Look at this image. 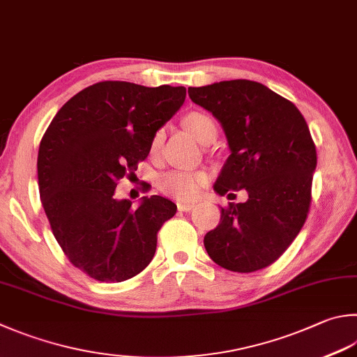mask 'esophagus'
<instances>
[{
  "label": "esophagus",
  "mask_w": 357,
  "mask_h": 357,
  "mask_svg": "<svg viewBox=\"0 0 357 357\" xmlns=\"http://www.w3.org/2000/svg\"><path fill=\"white\" fill-rule=\"evenodd\" d=\"M177 208H178V211L188 213V211H191V210H192L194 205H192V204H186V202H178V204H177Z\"/></svg>",
  "instance_id": "34e87169"
}]
</instances>
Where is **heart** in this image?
Listing matches in <instances>:
<instances>
[{
  "instance_id": "obj_1",
  "label": "heart",
  "mask_w": 357,
  "mask_h": 357,
  "mask_svg": "<svg viewBox=\"0 0 357 357\" xmlns=\"http://www.w3.org/2000/svg\"><path fill=\"white\" fill-rule=\"evenodd\" d=\"M183 126L191 135L199 139L202 143L208 133H216V126L214 121L205 115V113L192 112L186 115L183 119ZM163 130H158L152 138L151 149L152 152H157L161 143H163ZM208 181L206 172L204 171H191V169H172L165 172L163 176L158 178V188L167 196L177 199L180 202H192L197 199L202 191V188Z\"/></svg>"
}]
</instances>
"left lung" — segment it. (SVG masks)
Here are the masks:
<instances>
[{
    "mask_svg": "<svg viewBox=\"0 0 357 357\" xmlns=\"http://www.w3.org/2000/svg\"><path fill=\"white\" fill-rule=\"evenodd\" d=\"M188 95L219 121L231 151L214 191L248 194L244 204L222 208L205 248L227 271L257 272L277 261L305 225L317 166L311 132L291 100L253 80L190 86Z\"/></svg>",
    "mask_w": 357,
    "mask_h": 357,
    "instance_id": "8db88e82",
    "label": "left lung"
}]
</instances>
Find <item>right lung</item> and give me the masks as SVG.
I'll return each mask as SVG.
<instances>
[{
	"instance_id": "right-lung-1",
	"label": "right lung",
	"mask_w": 357,
	"mask_h": 357,
	"mask_svg": "<svg viewBox=\"0 0 357 357\" xmlns=\"http://www.w3.org/2000/svg\"><path fill=\"white\" fill-rule=\"evenodd\" d=\"M185 86L105 80L73 96L40 141L38 191L54 238L74 267L102 283L144 271L157 233L177 211L174 202L143 197L138 208L115 199L152 138L185 102Z\"/></svg>"
}]
</instances>
